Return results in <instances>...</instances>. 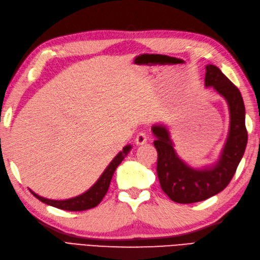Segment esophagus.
<instances>
[{"instance_id": "esophagus-1", "label": "esophagus", "mask_w": 260, "mask_h": 260, "mask_svg": "<svg viewBox=\"0 0 260 260\" xmlns=\"http://www.w3.org/2000/svg\"><path fill=\"white\" fill-rule=\"evenodd\" d=\"M135 142L137 143L138 146L143 145V143H146V142H147V136H146V134L143 133V132H140V133L138 134V135L136 136Z\"/></svg>"}]
</instances>
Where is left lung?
<instances>
[{
  "instance_id": "1",
  "label": "left lung",
  "mask_w": 260,
  "mask_h": 260,
  "mask_svg": "<svg viewBox=\"0 0 260 260\" xmlns=\"http://www.w3.org/2000/svg\"><path fill=\"white\" fill-rule=\"evenodd\" d=\"M205 85L212 86L223 96L230 114L228 137L215 164L200 169L188 166L177 155L165 125L152 126L156 137L154 147L157 150L156 170L160 187L178 204L198 203L222 191L232 181L246 148L245 107L239 89L212 64L206 66Z\"/></svg>"
}]
</instances>
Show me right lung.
<instances>
[{"label": "right lung", "mask_w": 260, "mask_h": 260, "mask_svg": "<svg viewBox=\"0 0 260 260\" xmlns=\"http://www.w3.org/2000/svg\"><path fill=\"white\" fill-rule=\"evenodd\" d=\"M131 149H132V146L129 145L124 147L123 151H121L119 154L111 160L108 167L105 169V171L103 172L100 179L95 182L94 185L91 186L88 190L85 191V193L79 196H76L74 198L65 199V200H52V199H47L40 195H37L31 189L30 191L33 194L34 197L40 199L42 203L55 207L57 209H61V210L84 211V210L92 209L101 203L106 193H107L110 185V181L112 179L115 169H117V167L121 164V161L124 159V157L127 155V153L129 152Z\"/></svg>", "instance_id": "obj_1"}]
</instances>
